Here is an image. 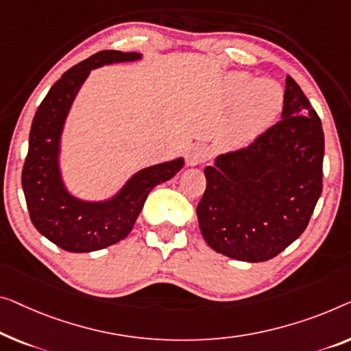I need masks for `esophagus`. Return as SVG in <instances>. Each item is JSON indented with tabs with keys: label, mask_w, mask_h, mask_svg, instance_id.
I'll use <instances>...</instances> for the list:
<instances>
[{
	"label": "esophagus",
	"mask_w": 351,
	"mask_h": 351,
	"mask_svg": "<svg viewBox=\"0 0 351 351\" xmlns=\"http://www.w3.org/2000/svg\"><path fill=\"white\" fill-rule=\"evenodd\" d=\"M209 158V148L205 145H193L189 149V154H187V164L189 165H198L206 162Z\"/></svg>",
	"instance_id": "esophagus-1"
}]
</instances>
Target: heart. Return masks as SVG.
Segmentation results:
<instances>
[{
    "mask_svg": "<svg viewBox=\"0 0 351 351\" xmlns=\"http://www.w3.org/2000/svg\"><path fill=\"white\" fill-rule=\"evenodd\" d=\"M226 96L238 102L230 129L234 143L252 140L274 121L284 106V91L273 80H257L245 72H234L226 80Z\"/></svg>",
    "mask_w": 351,
    "mask_h": 351,
    "instance_id": "obj_1",
    "label": "heart"
}]
</instances>
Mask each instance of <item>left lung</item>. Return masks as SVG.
<instances>
[{
  "mask_svg": "<svg viewBox=\"0 0 351 351\" xmlns=\"http://www.w3.org/2000/svg\"><path fill=\"white\" fill-rule=\"evenodd\" d=\"M320 117L287 75L282 119L205 169L198 226L216 252L241 261L274 258L301 237L323 189Z\"/></svg>",
  "mask_w": 351,
  "mask_h": 351,
  "instance_id": "obj_1",
  "label": "left lung"
}]
</instances>
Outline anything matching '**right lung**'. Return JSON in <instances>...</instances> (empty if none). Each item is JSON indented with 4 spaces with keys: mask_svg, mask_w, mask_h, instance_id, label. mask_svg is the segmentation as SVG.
<instances>
[{
    "mask_svg": "<svg viewBox=\"0 0 351 351\" xmlns=\"http://www.w3.org/2000/svg\"><path fill=\"white\" fill-rule=\"evenodd\" d=\"M138 58L137 51H97L61 75L33 118L22 170L26 206L36 230L67 252H93L124 239L153 187L173 178L184 164L176 159L142 170L108 203L75 200L62 187L56 164L58 142L78 88L93 67Z\"/></svg>",
    "mask_w": 351,
    "mask_h": 351,
    "instance_id": "add662e5",
    "label": "right lung"
}]
</instances>
